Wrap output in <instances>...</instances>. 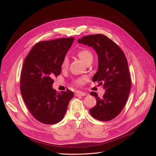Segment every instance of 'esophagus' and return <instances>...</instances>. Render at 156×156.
Here are the masks:
<instances>
[{
    "label": "esophagus",
    "mask_w": 156,
    "mask_h": 156,
    "mask_svg": "<svg viewBox=\"0 0 156 156\" xmlns=\"http://www.w3.org/2000/svg\"><path fill=\"white\" fill-rule=\"evenodd\" d=\"M87 94L84 93V92H80V91H77L75 92V96H86Z\"/></svg>",
    "instance_id": "esophagus-1"
}]
</instances>
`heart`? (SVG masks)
Segmentation results:
<instances>
[{
    "label": "heart",
    "instance_id": "b5f03b06",
    "mask_svg": "<svg viewBox=\"0 0 156 156\" xmlns=\"http://www.w3.org/2000/svg\"><path fill=\"white\" fill-rule=\"evenodd\" d=\"M77 56L81 58L83 62L87 64L89 60H93V55L90 51L88 49H83L81 51H79L77 53ZM69 66V58L68 56H64L62 63H61V68L62 69H67ZM87 77H83L81 78H79L75 80L74 83L75 85L77 86H83L84 85L85 83L87 81Z\"/></svg>",
    "mask_w": 156,
    "mask_h": 156
}]
</instances>
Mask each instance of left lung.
Here are the masks:
<instances>
[{"label":"left lung","instance_id":"obj_1","mask_svg":"<svg viewBox=\"0 0 156 156\" xmlns=\"http://www.w3.org/2000/svg\"><path fill=\"white\" fill-rule=\"evenodd\" d=\"M78 42L95 49L98 70L92 80L103 84L105 90L102 98L90 92L96 98V105L89 110L90 113L98 120H111L123 109L130 92L131 81L126 56L119 45L103 34L84 36Z\"/></svg>","mask_w":156,"mask_h":156}]
</instances>
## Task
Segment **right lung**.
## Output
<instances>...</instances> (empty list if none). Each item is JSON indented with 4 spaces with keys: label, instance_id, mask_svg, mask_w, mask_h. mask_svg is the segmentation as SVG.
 <instances>
[{
    "label": "right lung",
    "instance_id": "obj_1",
    "mask_svg": "<svg viewBox=\"0 0 156 156\" xmlns=\"http://www.w3.org/2000/svg\"><path fill=\"white\" fill-rule=\"evenodd\" d=\"M74 37L40 41L27 56L21 70L20 90L28 109L45 124H55L63 119L73 97L69 90L56 92L52 88L53 77L61 73V63Z\"/></svg>",
    "mask_w": 156,
    "mask_h": 156
}]
</instances>
